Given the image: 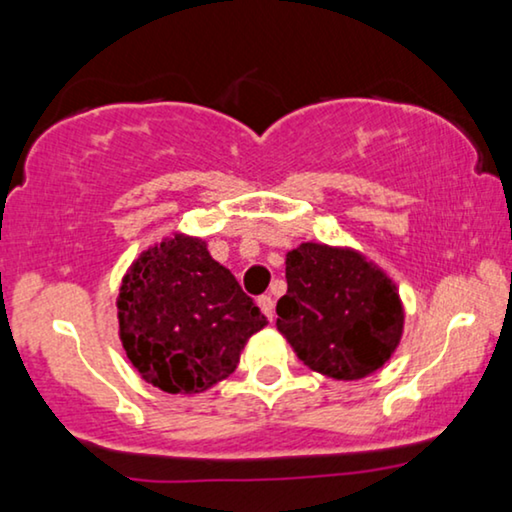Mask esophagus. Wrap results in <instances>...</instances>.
Listing matches in <instances>:
<instances>
[{"instance_id": "obj_1", "label": "esophagus", "mask_w": 512, "mask_h": 512, "mask_svg": "<svg viewBox=\"0 0 512 512\" xmlns=\"http://www.w3.org/2000/svg\"><path fill=\"white\" fill-rule=\"evenodd\" d=\"M257 306H259V311L264 313V318L269 320V322H273V299L271 297H259L257 299Z\"/></svg>"}]
</instances>
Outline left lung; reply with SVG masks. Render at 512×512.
Listing matches in <instances>:
<instances>
[{
    "instance_id": "obj_1",
    "label": "left lung",
    "mask_w": 512,
    "mask_h": 512,
    "mask_svg": "<svg viewBox=\"0 0 512 512\" xmlns=\"http://www.w3.org/2000/svg\"><path fill=\"white\" fill-rule=\"evenodd\" d=\"M285 278L276 327L308 369L362 380L390 362L406 311L376 262L350 246L306 241L285 255Z\"/></svg>"
}]
</instances>
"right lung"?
Listing matches in <instances>:
<instances>
[{
    "mask_svg": "<svg viewBox=\"0 0 512 512\" xmlns=\"http://www.w3.org/2000/svg\"><path fill=\"white\" fill-rule=\"evenodd\" d=\"M115 306L129 364L169 394H201L222 383L248 338L266 327L208 243L183 232L164 236L129 264Z\"/></svg>",
    "mask_w": 512,
    "mask_h": 512,
    "instance_id": "add662e5",
    "label": "right lung"
}]
</instances>
